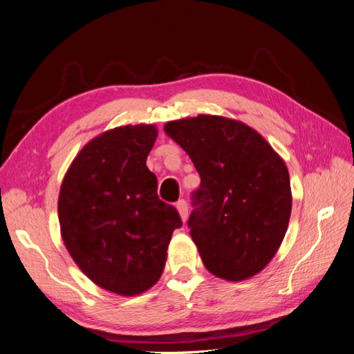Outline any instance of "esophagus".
Returning a JSON list of instances; mask_svg holds the SVG:
<instances>
[{
  "mask_svg": "<svg viewBox=\"0 0 354 354\" xmlns=\"http://www.w3.org/2000/svg\"><path fill=\"white\" fill-rule=\"evenodd\" d=\"M176 208H178L179 216H181L183 222H185L187 217H189V205H187V202H185L184 199H181V201H179L178 204H176Z\"/></svg>",
  "mask_w": 354,
  "mask_h": 354,
  "instance_id": "34e87169",
  "label": "esophagus"
}]
</instances>
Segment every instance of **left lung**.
Wrapping results in <instances>:
<instances>
[{
	"label": "left lung",
	"instance_id": "8db88e82",
	"mask_svg": "<svg viewBox=\"0 0 354 354\" xmlns=\"http://www.w3.org/2000/svg\"><path fill=\"white\" fill-rule=\"evenodd\" d=\"M201 176L189 219L204 266L242 281L268 266L292 212L289 171L261 135L237 120L201 114L164 124Z\"/></svg>",
	"mask_w": 354,
	"mask_h": 354
}]
</instances>
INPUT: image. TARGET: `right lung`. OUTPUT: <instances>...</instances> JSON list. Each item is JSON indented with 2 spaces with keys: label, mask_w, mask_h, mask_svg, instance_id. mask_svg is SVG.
<instances>
[{
  "label": "right lung",
  "mask_w": 354,
  "mask_h": 354,
  "mask_svg": "<svg viewBox=\"0 0 354 354\" xmlns=\"http://www.w3.org/2000/svg\"><path fill=\"white\" fill-rule=\"evenodd\" d=\"M156 137L155 124L100 133L74 158L59 192L65 248L89 280L117 295H140L160 280L183 225L176 208L158 198L146 165Z\"/></svg>",
  "instance_id": "right-lung-1"
}]
</instances>
